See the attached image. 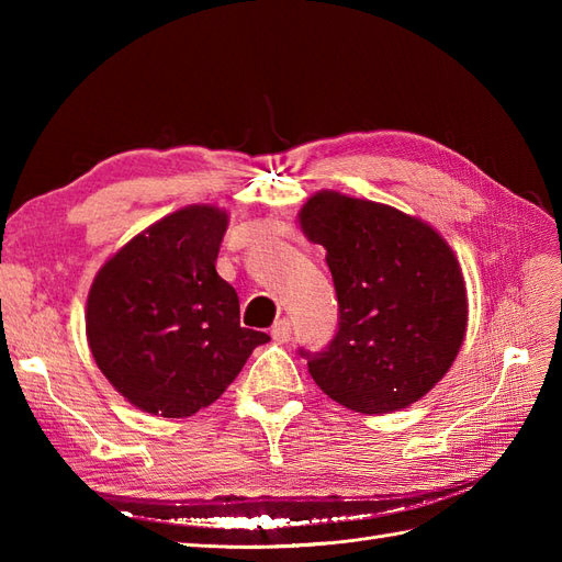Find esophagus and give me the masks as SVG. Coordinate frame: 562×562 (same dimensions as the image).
<instances>
[{
	"mask_svg": "<svg viewBox=\"0 0 562 562\" xmlns=\"http://www.w3.org/2000/svg\"><path fill=\"white\" fill-rule=\"evenodd\" d=\"M291 333H293V326L288 318H279L274 326H271V337H274V342H288V339H291Z\"/></svg>",
	"mask_w": 562,
	"mask_h": 562,
	"instance_id": "34e87169",
	"label": "esophagus"
}]
</instances>
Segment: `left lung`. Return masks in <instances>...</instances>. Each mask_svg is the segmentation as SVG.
Instances as JSON below:
<instances>
[{"mask_svg":"<svg viewBox=\"0 0 562 562\" xmlns=\"http://www.w3.org/2000/svg\"><path fill=\"white\" fill-rule=\"evenodd\" d=\"M326 248L339 321L323 351L300 353L314 382L363 415L394 413L443 380L467 333V288L431 225L384 203L323 190L300 211Z\"/></svg>","mask_w":562,"mask_h":562,"instance_id":"1","label":"left lung"}]
</instances>
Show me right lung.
<instances>
[{
	"mask_svg": "<svg viewBox=\"0 0 562 562\" xmlns=\"http://www.w3.org/2000/svg\"><path fill=\"white\" fill-rule=\"evenodd\" d=\"M229 217L187 206L100 267L87 337L100 372L128 403L159 417H192L223 396L267 333L241 328L239 295L215 260Z\"/></svg>",
	"mask_w": 562,
	"mask_h": 562,
	"instance_id": "obj_1",
	"label": "right lung"
}]
</instances>
